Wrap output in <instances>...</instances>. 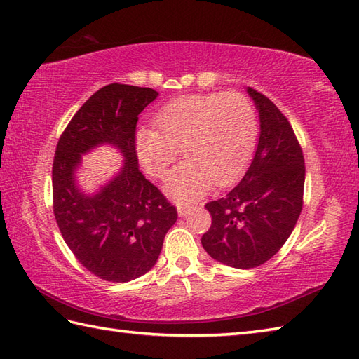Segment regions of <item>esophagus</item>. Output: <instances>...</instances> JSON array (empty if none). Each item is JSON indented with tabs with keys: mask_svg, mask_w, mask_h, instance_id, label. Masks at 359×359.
<instances>
[{
	"mask_svg": "<svg viewBox=\"0 0 359 359\" xmlns=\"http://www.w3.org/2000/svg\"><path fill=\"white\" fill-rule=\"evenodd\" d=\"M177 209H178V215H180V217H181V218H184L186 215H187L190 210L194 209V207H192V204L181 203V204H178V205H177Z\"/></svg>",
	"mask_w": 359,
	"mask_h": 359,
	"instance_id": "obj_1",
	"label": "esophagus"
}]
</instances>
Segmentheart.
Here are the masks:
<instances>
[{"instance_id":"b5f03b06","label":"heart","mask_w":359,"mask_h":359,"mask_svg":"<svg viewBox=\"0 0 359 359\" xmlns=\"http://www.w3.org/2000/svg\"><path fill=\"white\" fill-rule=\"evenodd\" d=\"M155 129L137 133V154L154 178H163L177 159L182 161L167 178V194L178 201L200 198L212 186L235 181L257 144V115L244 95H187L165 104Z\"/></svg>"}]
</instances>
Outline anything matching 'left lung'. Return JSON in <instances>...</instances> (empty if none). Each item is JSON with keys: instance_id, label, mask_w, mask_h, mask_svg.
<instances>
[{"instance_id": "obj_1", "label": "left lung", "mask_w": 359, "mask_h": 359, "mask_svg": "<svg viewBox=\"0 0 359 359\" xmlns=\"http://www.w3.org/2000/svg\"><path fill=\"white\" fill-rule=\"evenodd\" d=\"M259 115V141L240 184L205 204L212 226L204 250L222 264H264L287 241L302 209L306 167L290 123L266 95L247 87Z\"/></svg>"}]
</instances>
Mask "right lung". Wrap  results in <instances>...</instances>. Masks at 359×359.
<instances>
[{"label":"right lung","instance_id":"add662e5","mask_svg":"<svg viewBox=\"0 0 359 359\" xmlns=\"http://www.w3.org/2000/svg\"><path fill=\"white\" fill-rule=\"evenodd\" d=\"M156 97L150 87L104 86L70 119L55 152V219L75 258L101 280L127 283L147 273L178 218L175 205L140 172L135 147L138 115ZM101 144L120 150L123 167L97 194L87 196L74 173L82 154Z\"/></svg>","mask_w":359,"mask_h":359}]
</instances>
